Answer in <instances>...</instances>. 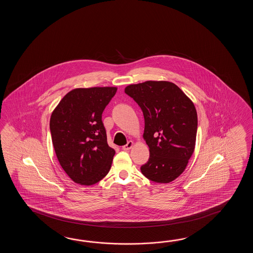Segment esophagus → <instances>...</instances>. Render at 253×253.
Here are the masks:
<instances>
[{"label": "esophagus", "mask_w": 253, "mask_h": 253, "mask_svg": "<svg viewBox=\"0 0 253 253\" xmlns=\"http://www.w3.org/2000/svg\"><path fill=\"white\" fill-rule=\"evenodd\" d=\"M133 145H134V144H133V142H132V141H128L126 145H125L122 146V149H123V150H129V149L133 146Z\"/></svg>", "instance_id": "obj_1"}]
</instances>
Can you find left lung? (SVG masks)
Masks as SVG:
<instances>
[{"mask_svg": "<svg viewBox=\"0 0 253 253\" xmlns=\"http://www.w3.org/2000/svg\"><path fill=\"white\" fill-rule=\"evenodd\" d=\"M125 93L137 103L145 119L144 138L150 156L141 172L155 183L172 182L194 153L198 125L194 103L168 81L129 85Z\"/></svg>", "mask_w": 253, "mask_h": 253, "instance_id": "1", "label": "left lung"}]
</instances>
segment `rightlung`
<instances>
[{"mask_svg":"<svg viewBox=\"0 0 253 253\" xmlns=\"http://www.w3.org/2000/svg\"><path fill=\"white\" fill-rule=\"evenodd\" d=\"M117 87L76 88L65 96L50 117L54 150L75 183H97L112 165L115 150L108 145L102 113Z\"/></svg>","mask_w":253,"mask_h":253,"instance_id":"add662e5","label":"right lung"}]
</instances>
